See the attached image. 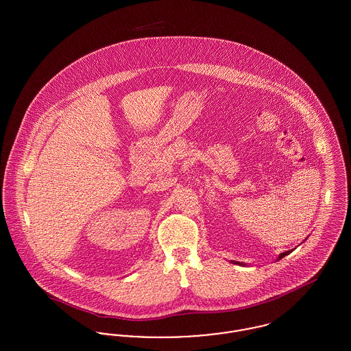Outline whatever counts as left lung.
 Listing matches in <instances>:
<instances>
[{"instance_id":"1","label":"left lung","mask_w":351,"mask_h":351,"mask_svg":"<svg viewBox=\"0 0 351 351\" xmlns=\"http://www.w3.org/2000/svg\"><path fill=\"white\" fill-rule=\"evenodd\" d=\"M293 250H289V251H285V252H282L280 255H279V259H282V258H284L285 255H288V254H291ZM233 263H237V265H242V263H239V262H233Z\"/></svg>"}]
</instances>
